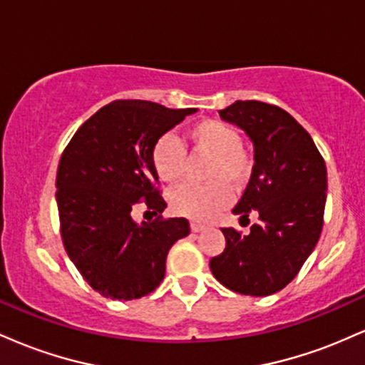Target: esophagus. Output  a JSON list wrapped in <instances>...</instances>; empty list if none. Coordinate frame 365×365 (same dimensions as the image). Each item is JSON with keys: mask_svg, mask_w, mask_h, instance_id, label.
Returning <instances> with one entry per match:
<instances>
[{"mask_svg": "<svg viewBox=\"0 0 365 365\" xmlns=\"http://www.w3.org/2000/svg\"><path fill=\"white\" fill-rule=\"evenodd\" d=\"M190 230L194 233H199V232H204V230H206V226L199 225V223H190Z\"/></svg>", "mask_w": 365, "mask_h": 365, "instance_id": "obj_1", "label": "esophagus"}]
</instances>
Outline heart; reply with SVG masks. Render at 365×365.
<instances>
[{"label": "heart", "mask_w": 365, "mask_h": 365, "mask_svg": "<svg viewBox=\"0 0 365 365\" xmlns=\"http://www.w3.org/2000/svg\"><path fill=\"white\" fill-rule=\"evenodd\" d=\"M188 140L195 153L211 156L206 171L207 185L183 183L170 192V206L177 215L209 221L232 200L230 185L235 190L249 182L252 165L242 150V137L232 125L220 120H202L188 128ZM154 173L165 183H175L185 168V149L177 137L165 133L150 150Z\"/></svg>", "instance_id": "heart-1"}]
</instances>
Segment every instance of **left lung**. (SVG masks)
Instances as JSON below:
<instances>
[{
	"label": "left lung",
	"mask_w": 365,
	"mask_h": 365,
	"mask_svg": "<svg viewBox=\"0 0 365 365\" xmlns=\"http://www.w3.org/2000/svg\"><path fill=\"white\" fill-rule=\"evenodd\" d=\"M254 144V168L233 215L259 221L249 235L221 228L226 247L209 261L221 284L242 295L266 297L295 278L319 240L328 171L305 128L290 113L261 101L220 110Z\"/></svg>",
	"instance_id": "1"
}]
</instances>
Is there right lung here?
<instances>
[{
  "instance_id": "add662e5",
  "label": "right lung",
  "mask_w": 365,
  "mask_h": 365,
  "mask_svg": "<svg viewBox=\"0 0 365 365\" xmlns=\"http://www.w3.org/2000/svg\"><path fill=\"white\" fill-rule=\"evenodd\" d=\"M195 108L113 101L92 115L63 150L56 204L66 254L87 283L113 300H133L161 284L171 245L190 233L185 217L135 223L140 200L165 211L150 163L156 140Z\"/></svg>"
}]
</instances>
